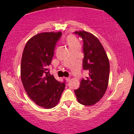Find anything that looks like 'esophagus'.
Instances as JSON below:
<instances>
[{"mask_svg":"<svg viewBox=\"0 0 134 134\" xmlns=\"http://www.w3.org/2000/svg\"><path fill=\"white\" fill-rule=\"evenodd\" d=\"M71 78L70 77H66V82H69L70 81Z\"/></svg>","mask_w":134,"mask_h":134,"instance_id":"obj_1","label":"esophagus"}]
</instances>
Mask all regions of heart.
Masks as SVG:
<instances>
[{"label": "heart", "mask_w": 134, "mask_h": 134, "mask_svg": "<svg viewBox=\"0 0 134 134\" xmlns=\"http://www.w3.org/2000/svg\"><path fill=\"white\" fill-rule=\"evenodd\" d=\"M66 40L67 43L70 48H71L80 45V43H79L78 40H77V38L74 35L70 34L69 35H68Z\"/></svg>", "instance_id": "b5f03b06"}]
</instances>
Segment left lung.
Here are the masks:
<instances>
[{
    "instance_id": "1",
    "label": "left lung",
    "mask_w": 134,
    "mask_h": 134,
    "mask_svg": "<svg viewBox=\"0 0 134 134\" xmlns=\"http://www.w3.org/2000/svg\"><path fill=\"white\" fill-rule=\"evenodd\" d=\"M83 40V69L89 76L82 79L75 91L77 101L85 105L95 104L106 91L109 78V61L103 46L93 34L86 31L76 32Z\"/></svg>"
}]
</instances>
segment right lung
Instances as JSON below:
<instances>
[{
  "label": "right lung",
  "instance_id": "1",
  "mask_svg": "<svg viewBox=\"0 0 134 134\" xmlns=\"http://www.w3.org/2000/svg\"><path fill=\"white\" fill-rule=\"evenodd\" d=\"M62 32H43L35 35L25 46L20 65L21 82L27 95L44 109L58 104L65 87L49 75L48 67L52 62L56 43Z\"/></svg>",
  "mask_w": 134,
  "mask_h": 134
}]
</instances>
